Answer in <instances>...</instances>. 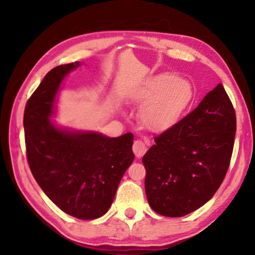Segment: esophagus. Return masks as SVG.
<instances>
[{
    "mask_svg": "<svg viewBox=\"0 0 255 255\" xmlns=\"http://www.w3.org/2000/svg\"><path fill=\"white\" fill-rule=\"evenodd\" d=\"M146 144H147V140L144 141L140 139H137L135 140V143H133L132 150L138 158L143 156V155L146 153V150H147V146H146Z\"/></svg>",
    "mask_w": 255,
    "mask_h": 255,
    "instance_id": "34e87169",
    "label": "esophagus"
}]
</instances>
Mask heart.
<instances>
[{"label": "heart", "instance_id": "obj_1", "mask_svg": "<svg viewBox=\"0 0 255 255\" xmlns=\"http://www.w3.org/2000/svg\"><path fill=\"white\" fill-rule=\"evenodd\" d=\"M193 98L192 84L170 73L149 77L132 94L133 101L143 107L139 112L141 124L154 132L173 127L191 105Z\"/></svg>", "mask_w": 255, "mask_h": 255}]
</instances>
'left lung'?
<instances>
[{"label": "left lung", "instance_id": "left-lung-1", "mask_svg": "<svg viewBox=\"0 0 255 255\" xmlns=\"http://www.w3.org/2000/svg\"><path fill=\"white\" fill-rule=\"evenodd\" d=\"M235 132V110L219 83L187 117L155 137L144 155L152 209L182 217L210 200L230 166Z\"/></svg>", "mask_w": 255, "mask_h": 255}]
</instances>
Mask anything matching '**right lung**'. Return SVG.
Returning a JSON list of instances; mask_svg holds the SVG:
<instances>
[{
	"label": "right lung",
	"mask_w": 255,
	"mask_h": 255,
	"mask_svg": "<svg viewBox=\"0 0 255 255\" xmlns=\"http://www.w3.org/2000/svg\"><path fill=\"white\" fill-rule=\"evenodd\" d=\"M80 65L65 64L47 73L27 102L23 127L29 167L37 183L64 213L85 221L109 210L135 155L131 132L110 138L58 127L50 119L60 84Z\"/></svg>",
	"instance_id": "obj_1"
}]
</instances>
